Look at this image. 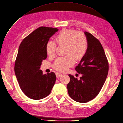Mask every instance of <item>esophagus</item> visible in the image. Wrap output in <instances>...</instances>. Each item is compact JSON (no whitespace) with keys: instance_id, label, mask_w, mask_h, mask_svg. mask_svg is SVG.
<instances>
[{"instance_id":"34e87169","label":"esophagus","mask_w":123,"mask_h":123,"mask_svg":"<svg viewBox=\"0 0 123 123\" xmlns=\"http://www.w3.org/2000/svg\"><path fill=\"white\" fill-rule=\"evenodd\" d=\"M56 77H57V78H59V77H60L62 76V74H61V73H59V72H57V73H56Z\"/></svg>"}]
</instances>
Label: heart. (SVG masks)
<instances>
[{
    "label": "heart",
    "instance_id": "b5f03b06",
    "mask_svg": "<svg viewBox=\"0 0 123 123\" xmlns=\"http://www.w3.org/2000/svg\"><path fill=\"white\" fill-rule=\"evenodd\" d=\"M59 45H66V54L64 57L58 58L55 61L54 67L57 70L65 71L73 66L75 60H80L86 53L88 48V40L82 33L73 29H64L56 37ZM56 44L54 41H49L46 46V52L49 56L55 54Z\"/></svg>",
    "mask_w": 123,
    "mask_h": 123
}]
</instances>
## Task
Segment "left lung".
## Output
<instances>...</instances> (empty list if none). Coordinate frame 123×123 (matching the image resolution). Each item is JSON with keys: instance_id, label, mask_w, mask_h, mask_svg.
Masks as SVG:
<instances>
[{"instance_id": "8db88e82", "label": "left lung", "mask_w": 123, "mask_h": 123, "mask_svg": "<svg viewBox=\"0 0 123 123\" xmlns=\"http://www.w3.org/2000/svg\"><path fill=\"white\" fill-rule=\"evenodd\" d=\"M88 40V48L75 70L82 74L79 80L69 74L68 94L78 103H87L99 93L105 81L109 71V64L104 50L99 41L91 34L84 31Z\"/></svg>"}]
</instances>
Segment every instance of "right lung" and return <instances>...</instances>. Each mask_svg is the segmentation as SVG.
<instances>
[{"label": "right lung", "mask_w": 123, "mask_h": 123, "mask_svg": "<svg viewBox=\"0 0 123 123\" xmlns=\"http://www.w3.org/2000/svg\"><path fill=\"white\" fill-rule=\"evenodd\" d=\"M57 28L42 26L25 38L19 45L14 72L20 89L31 99L39 100L48 95L55 84L54 72L43 74L42 61L47 57L46 46Z\"/></svg>", "instance_id": "obj_1"}]
</instances>
